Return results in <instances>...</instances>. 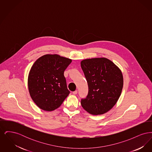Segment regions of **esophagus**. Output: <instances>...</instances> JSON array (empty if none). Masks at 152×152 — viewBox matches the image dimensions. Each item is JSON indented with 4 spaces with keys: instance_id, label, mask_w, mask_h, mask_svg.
Instances as JSON below:
<instances>
[{
    "instance_id": "obj_1",
    "label": "esophagus",
    "mask_w": 152,
    "mask_h": 152,
    "mask_svg": "<svg viewBox=\"0 0 152 152\" xmlns=\"http://www.w3.org/2000/svg\"><path fill=\"white\" fill-rule=\"evenodd\" d=\"M72 94H77V90H76V91H73L72 92Z\"/></svg>"
}]
</instances>
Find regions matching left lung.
Returning <instances> with one entry per match:
<instances>
[{"label": "left lung", "mask_w": 152, "mask_h": 152, "mask_svg": "<svg viewBox=\"0 0 152 152\" xmlns=\"http://www.w3.org/2000/svg\"><path fill=\"white\" fill-rule=\"evenodd\" d=\"M81 66L88 86L87 97L81 100L83 108L94 115L107 112L116 104L121 94V71L104 58L84 60Z\"/></svg>", "instance_id": "obj_1"}]
</instances>
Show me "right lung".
Wrapping results in <instances>:
<instances>
[{
  "label": "right lung",
  "mask_w": 152,
  "mask_h": 152,
  "mask_svg": "<svg viewBox=\"0 0 152 152\" xmlns=\"http://www.w3.org/2000/svg\"><path fill=\"white\" fill-rule=\"evenodd\" d=\"M72 60L58 55L39 58L29 71V94L40 108L52 111L58 108L69 94L64 72Z\"/></svg>",
  "instance_id": "add662e5"
}]
</instances>
